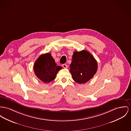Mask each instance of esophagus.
<instances>
[{"instance_id":"1","label":"esophagus","mask_w":131,"mask_h":131,"mask_svg":"<svg viewBox=\"0 0 131 131\" xmlns=\"http://www.w3.org/2000/svg\"><path fill=\"white\" fill-rule=\"evenodd\" d=\"M62 67L64 68V69H67L68 68V66L66 64H62Z\"/></svg>"}]
</instances>
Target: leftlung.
Returning <instances> with one entry per match:
<instances>
[{
  "mask_svg": "<svg viewBox=\"0 0 131 131\" xmlns=\"http://www.w3.org/2000/svg\"><path fill=\"white\" fill-rule=\"evenodd\" d=\"M70 72L73 79L79 84L85 83L92 79L97 72V62L87 51H75L72 55Z\"/></svg>",
  "mask_w": 131,
  "mask_h": 131,
  "instance_id": "obj_1",
  "label": "left lung"
}]
</instances>
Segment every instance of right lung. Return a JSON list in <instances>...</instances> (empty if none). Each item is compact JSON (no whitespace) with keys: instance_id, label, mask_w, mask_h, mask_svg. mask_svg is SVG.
<instances>
[{"instance_id":"right-lung-1","label":"right lung","mask_w":131,"mask_h":131,"mask_svg":"<svg viewBox=\"0 0 131 131\" xmlns=\"http://www.w3.org/2000/svg\"><path fill=\"white\" fill-rule=\"evenodd\" d=\"M61 67L57 66L50 53L41 54L35 61L34 71L37 77L44 83H49L56 79Z\"/></svg>"}]
</instances>
